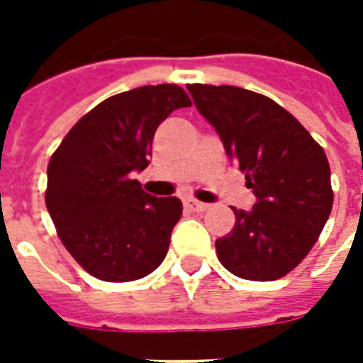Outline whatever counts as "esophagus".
I'll return each mask as SVG.
<instances>
[{"instance_id": "obj_1", "label": "esophagus", "mask_w": 363, "mask_h": 363, "mask_svg": "<svg viewBox=\"0 0 363 363\" xmlns=\"http://www.w3.org/2000/svg\"><path fill=\"white\" fill-rule=\"evenodd\" d=\"M184 206L189 208V210H192V212H206L208 210V204H204V202H198V200H192V198H189L186 202H184Z\"/></svg>"}]
</instances>
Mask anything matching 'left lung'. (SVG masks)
I'll return each instance as SVG.
<instances>
[{
  "label": "left lung",
  "mask_w": 363,
  "mask_h": 363,
  "mask_svg": "<svg viewBox=\"0 0 363 363\" xmlns=\"http://www.w3.org/2000/svg\"><path fill=\"white\" fill-rule=\"evenodd\" d=\"M186 89L257 198L251 210L233 208L235 228L216 241L218 259L245 280H278L307 257L330 216L327 155L268 96L233 85Z\"/></svg>",
  "instance_id": "1"
}]
</instances>
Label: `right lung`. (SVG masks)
I'll return each mask as SVG.
<instances>
[{
  "label": "right lung",
  "mask_w": 363,
  "mask_h": 363,
  "mask_svg": "<svg viewBox=\"0 0 363 363\" xmlns=\"http://www.w3.org/2000/svg\"><path fill=\"white\" fill-rule=\"evenodd\" d=\"M190 104L189 95L169 83L108 96L52 155L46 208L64 247L91 276L140 280L165 259L181 200L151 196L132 174L150 165L159 124Z\"/></svg>",
  "instance_id": "1"
}]
</instances>
